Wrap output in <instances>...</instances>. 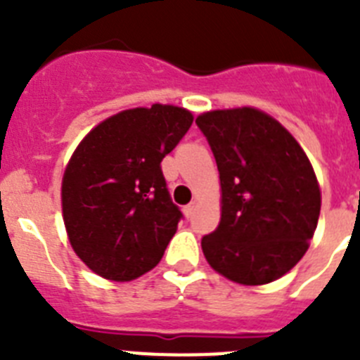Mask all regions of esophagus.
I'll list each match as a JSON object with an SVG mask.
<instances>
[{
    "mask_svg": "<svg viewBox=\"0 0 360 360\" xmlns=\"http://www.w3.org/2000/svg\"><path fill=\"white\" fill-rule=\"evenodd\" d=\"M195 209H196V202H191V203H187L186 207H184V214H186L187 218H191V216L195 214Z\"/></svg>",
    "mask_w": 360,
    "mask_h": 360,
    "instance_id": "34e87169",
    "label": "esophagus"
}]
</instances>
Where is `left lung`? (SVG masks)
Wrapping results in <instances>:
<instances>
[{
	"label": "left lung",
	"mask_w": 360,
	"mask_h": 360,
	"mask_svg": "<svg viewBox=\"0 0 360 360\" xmlns=\"http://www.w3.org/2000/svg\"><path fill=\"white\" fill-rule=\"evenodd\" d=\"M219 171L221 218L202 238L209 265L241 285L276 281L304 256L321 211L311 164L278 120L254 108L196 119Z\"/></svg>",
	"instance_id": "1"
}]
</instances>
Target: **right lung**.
<instances>
[{
    "label": "right lung",
    "instance_id": "obj_1",
    "mask_svg": "<svg viewBox=\"0 0 360 360\" xmlns=\"http://www.w3.org/2000/svg\"><path fill=\"white\" fill-rule=\"evenodd\" d=\"M191 124L184 108H135L98 124L75 149L63 216L73 250L95 274L129 281L158 265L184 216L160 162Z\"/></svg>",
    "mask_w": 360,
    "mask_h": 360
}]
</instances>
